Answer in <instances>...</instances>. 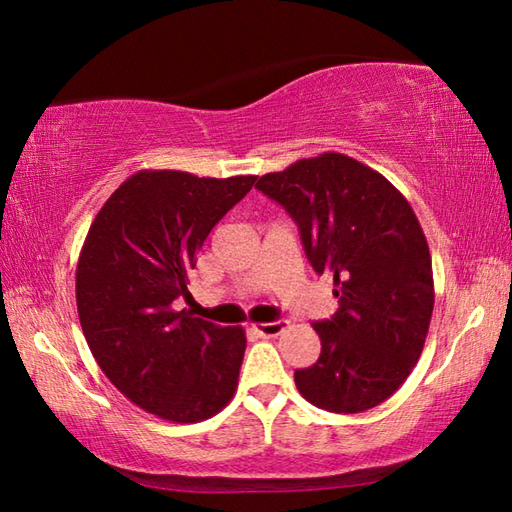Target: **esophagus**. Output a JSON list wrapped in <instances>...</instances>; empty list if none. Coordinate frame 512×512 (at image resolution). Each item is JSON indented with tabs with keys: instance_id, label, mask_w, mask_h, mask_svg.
Returning a JSON list of instances; mask_svg holds the SVG:
<instances>
[{
	"instance_id": "esophagus-1",
	"label": "esophagus",
	"mask_w": 512,
	"mask_h": 512,
	"mask_svg": "<svg viewBox=\"0 0 512 512\" xmlns=\"http://www.w3.org/2000/svg\"><path fill=\"white\" fill-rule=\"evenodd\" d=\"M286 321H270V323H255L253 332L262 339H273V336H279L281 332L286 330Z\"/></svg>"
}]
</instances>
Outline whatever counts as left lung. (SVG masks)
<instances>
[{"mask_svg": "<svg viewBox=\"0 0 512 512\" xmlns=\"http://www.w3.org/2000/svg\"><path fill=\"white\" fill-rule=\"evenodd\" d=\"M255 187L297 222L308 262L334 277L339 297L332 319L312 323L321 356L295 372L299 394L332 413L380 405L416 367L436 299L416 213L385 176L334 151Z\"/></svg>", "mask_w": 512, "mask_h": 512, "instance_id": "8db88e82", "label": "left lung"}]
</instances>
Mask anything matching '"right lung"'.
<instances>
[{
	"label": "right lung",
	"mask_w": 512,
	"mask_h": 512,
	"mask_svg": "<svg viewBox=\"0 0 512 512\" xmlns=\"http://www.w3.org/2000/svg\"><path fill=\"white\" fill-rule=\"evenodd\" d=\"M257 176L198 178L143 169L96 213L76 264V308L92 356L112 385L154 416L200 422L235 396L244 328L176 310L213 226Z\"/></svg>",
	"instance_id": "add662e5"
}]
</instances>
